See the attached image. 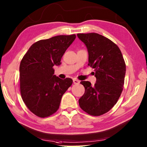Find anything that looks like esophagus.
<instances>
[{
	"label": "esophagus",
	"instance_id": "34e87169",
	"mask_svg": "<svg viewBox=\"0 0 147 147\" xmlns=\"http://www.w3.org/2000/svg\"><path fill=\"white\" fill-rule=\"evenodd\" d=\"M73 83L74 84H78L80 83V81L76 78H73Z\"/></svg>",
	"mask_w": 147,
	"mask_h": 147
}]
</instances>
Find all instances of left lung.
<instances>
[{
	"label": "left lung",
	"instance_id": "8db88e82",
	"mask_svg": "<svg viewBox=\"0 0 147 147\" xmlns=\"http://www.w3.org/2000/svg\"><path fill=\"white\" fill-rule=\"evenodd\" d=\"M89 53V63L96 83L88 81L80 84L85 87L84 94L79 99L80 108L91 116L107 113L117 103L124 85L126 65L121 51L111 40L95 33H78Z\"/></svg>",
	"mask_w": 147,
	"mask_h": 147
}]
</instances>
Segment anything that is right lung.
<instances>
[{"label":"right lung","instance_id":"1","mask_svg":"<svg viewBox=\"0 0 147 147\" xmlns=\"http://www.w3.org/2000/svg\"><path fill=\"white\" fill-rule=\"evenodd\" d=\"M76 38L75 34L58 35L34 43L20 64V94L31 113L40 118L52 115L59 108L63 94L73 80L56 76L54 65Z\"/></svg>","mask_w":147,"mask_h":147}]
</instances>
